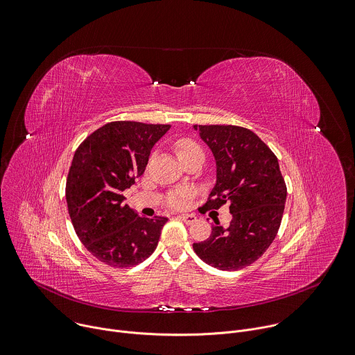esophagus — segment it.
Instances as JSON below:
<instances>
[{
	"instance_id": "1",
	"label": "esophagus",
	"mask_w": 355,
	"mask_h": 355,
	"mask_svg": "<svg viewBox=\"0 0 355 355\" xmlns=\"http://www.w3.org/2000/svg\"><path fill=\"white\" fill-rule=\"evenodd\" d=\"M179 218H180L184 223H187V225L194 223V222L197 220V216H196L194 214H182V215H179Z\"/></svg>"
}]
</instances>
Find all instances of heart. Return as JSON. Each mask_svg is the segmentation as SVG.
Returning a JSON list of instances; mask_svg holds the SVG:
<instances>
[{
    "mask_svg": "<svg viewBox=\"0 0 355 355\" xmlns=\"http://www.w3.org/2000/svg\"><path fill=\"white\" fill-rule=\"evenodd\" d=\"M175 151L179 157V159L183 162L194 155H198V154H204L202 153V148L191 139H179L176 143H175ZM190 198H191V193L189 190H176L173 193L169 194L166 202L169 207L172 208H176V209H180V208H184L189 205L190 202Z\"/></svg>",
    "mask_w": 355,
    "mask_h": 355,
    "instance_id": "b5f03b06",
    "label": "heart"
}]
</instances>
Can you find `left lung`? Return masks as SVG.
Segmentation results:
<instances>
[{
    "mask_svg": "<svg viewBox=\"0 0 355 355\" xmlns=\"http://www.w3.org/2000/svg\"><path fill=\"white\" fill-rule=\"evenodd\" d=\"M197 130L216 159V184L204 208L219 209L227 202L233 218L226 229L216 219L211 236L194 243L193 248L216 269H243L255 262L275 240L287 187L276 155L250 129L198 125Z\"/></svg>",
    "mask_w": 355,
    "mask_h": 355,
    "instance_id": "obj_1",
    "label": "left lung"
}]
</instances>
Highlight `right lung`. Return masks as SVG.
<instances>
[{"label": "right lung", "instance_id": "add662e5", "mask_svg": "<svg viewBox=\"0 0 355 355\" xmlns=\"http://www.w3.org/2000/svg\"><path fill=\"white\" fill-rule=\"evenodd\" d=\"M171 125L110 122L78 147L67 179V204L79 240L98 261L129 268L157 248L168 218L137 215L123 191L144 173L154 144Z\"/></svg>", "mask_w": 355, "mask_h": 355}]
</instances>
